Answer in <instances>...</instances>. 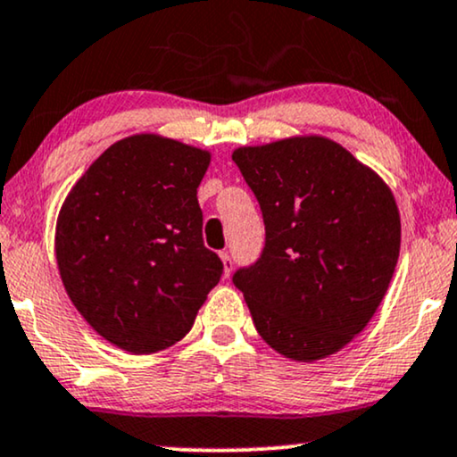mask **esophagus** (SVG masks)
Returning <instances> with one entry per match:
<instances>
[{
	"label": "esophagus",
	"instance_id": "esophagus-1",
	"mask_svg": "<svg viewBox=\"0 0 457 457\" xmlns=\"http://www.w3.org/2000/svg\"><path fill=\"white\" fill-rule=\"evenodd\" d=\"M221 262H223V272H225V277H229V272H232V268H234L232 255H229V253L221 251Z\"/></svg>",
	"mask_w": 457,
	"mask_h": 457
}]
</instances>
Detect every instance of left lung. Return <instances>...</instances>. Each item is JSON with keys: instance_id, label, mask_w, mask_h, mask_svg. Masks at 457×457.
Returning <instances> with one entry per match:
<instances>
[{"instance_id": "8db88e82", "label": "left lung", "mask_w": 457, "mask_h": 457, "mask_svg": "<svg viewBox=\"0 0 457 457\" xmlns=\"http://www.w3.org/2000/svg\"><path fill=\"white\" fill-rule=\"evenodd\" d=\"M260 202L266 243L232 281L274 351L337 353L375 315L400 253L392 191L347 148L319 136L234 151Z\"/></svg>"}]
</instances>
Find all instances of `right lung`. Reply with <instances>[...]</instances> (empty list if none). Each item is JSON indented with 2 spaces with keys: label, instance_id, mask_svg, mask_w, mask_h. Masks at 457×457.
Returning a JSON list of instances; mask_svg holds the SVG:
<instances>
[{
  "label": "right lung",
  "instance_id": "right-lung-1",
  "mask_svg": "<svg viewBox=\"0 0 457 457\" xmlns=\"http://www.w3.org/2000/svg\"><path fill=\"white\" fill-rule=\"evenodd\" d=\"M208 162L200 148L131 136L91 163L59 212L65 291L100 337L129 353L179 343L221 278L197 204Z\"/></svg>",
  "mask_w": 457,
  "mask_h": 457
}]
</instances>
